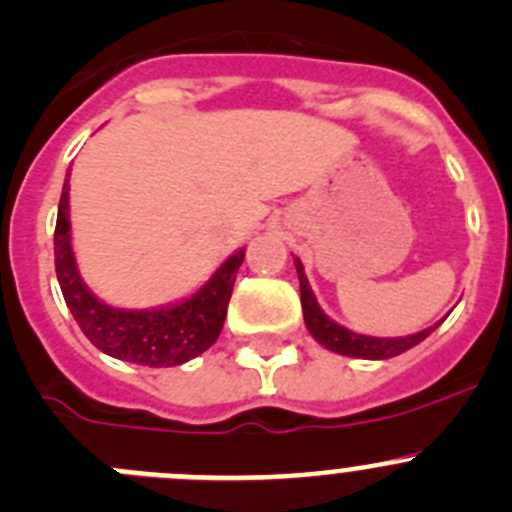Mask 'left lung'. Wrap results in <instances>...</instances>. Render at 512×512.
Returning <instances> with one entry per match:
<instances>
[{
  "mask_svg": "<svg viewBox=\"0 0 512 512\" xmlns=\"http://www.w3.org/2000/svg\"><path fill=\"white\" fill-rule=\"evenodd\" d=\"M295 270H298V280H300V305H303V318H305V328L310 331V336L315 341L326 346L328 351L341 353V356H353V358H371V361H381V358H394L399 353L409 351L417 343H422L429 333L434 331L432 326L427 331L412 333V336L404 338H376V336H361V333H353L348 328L338 326L336 321H331L326 313L321 310L318 300H315L313 290H310L308 278H305L303 262L298 257H293Z\"/></svg>",
  "mask_w": 512,
  "mask_h": 512,
  "instance_id": "left-lung-1",
  "label": "left lung"
}]
</instances>
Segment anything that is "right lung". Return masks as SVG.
<instances>
[{"mask_svg":"<svg viewBox=\"0 0 512 512\" xmlns=\"http://www.w3.org/2000/svg\"><path fill=\"white\" fill-rule=\"evenodd\" d=\"M245 260L237 250L212 278L174 305L151 310H123L95 298L83 283L70 245V186L65 179L55 224V272L62 298L80 331L103 353L141 366H179L197 358L219 338L232 298L234 278Z\"/></svg>","mask_w":512,"mask_h":512,"instance_id":"1","label":"right lung"}]
</instances>
